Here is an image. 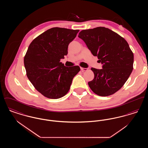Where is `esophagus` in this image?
Here are the masks:
<instances>
[{"label":"esophagus","instance_id":"34e87169","mask_svg":"<svg viewBox=\"0 0 148 148\" xmlns=\"http://www.w3.org/2000/svg\"><path fill=\"white\" fill-rule=\"evenodd\" d=\"M80 69L82 71H88V69L87 68H82V67H80Z\"/></svg>","mask_w":148,"mask_h":148}]
</instances>
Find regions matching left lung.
Wrapping results in <instances>:
<instances>
[{
  "instance_id": "8db88e82",
  "label": "left lung",
  "mask_w": 148,
  "mask_h": 148,
  "mask_svg": "<svg viewBox=\"0 0 148 148\" xmlns=\"http://www.w3.org/2000/svg\"><path fill=\"white\" fill-rule=\"evenodd\" d=\"M78 37L103 64L101 69L91 68L94 77L88 85L92 91L101 97L118 91L133 69L134 54L127 41L112 30L101 27L83 30Z\"/></svg>"
}]
</instances>
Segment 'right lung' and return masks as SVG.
<instances>
[{"mask_svg":"<svg viewBox=\"0 0 148 148\" xmlns=\"http://www.w3.org/2000/svg\"><path fill=\"white\" fill-rule=\"evenodd\" d=\"M79 31L52 28L37 36L29 46L24 59L27 75L36 90L48 98L65 95L73 77L80 70L79 66L67 67L60 62Z\"/></svg>","mask_w":148,"mask_h":148,"instance_id":"add662e5","label":"right lung"}]
</instances>
